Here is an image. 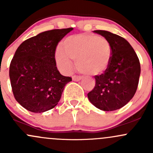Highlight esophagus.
<instances>
[{
    "mask_svg": "<svg viewBox=\"0 0 153 153\" xmlns=\"http://www.w3.org/2000/svg\"><path fill=\"white\" fill-rule=\"evenodd\" d=\"M72 81H79L81 80V77L80 76H76V75H74V76H72Z\"/></svg>",
    "mask_w": 153,
    "mask_h": 153,
    "instance_id": "1",
    "label": "esophagus"
}]
</instances>
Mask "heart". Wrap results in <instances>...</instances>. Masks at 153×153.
Listing matches in <instances>:
<instances>
[{
	"label": "heart",
	"instance_id": "b5f03b06",
	"mask_svg": "<svg viewBox=\"0 0 153 153\" xmlns=\"http://www.w3.org/2000/svg\"><path fill=\"white\" fill-rule=\"evenodd\" d=\"M61 49L55 52L58 68L64 73L72 70L75 61L77 69L88 75H101L110 65L112 50L110 43L103 37L94 34L71 35L62 42Z\"/></svg>",
	"mask_w": 153,
	"mask_h": 153
}]
</instances>
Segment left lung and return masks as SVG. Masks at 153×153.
<instances>
[{
	"label": "left lung",
	"instance_id": "8db88e82",
	"mask_svg": "<svg viewBox=\"0 0 153 153\" xmlns=\"http://www.w3.org/2000/svg\"><path fill=\"white\" fill-rule=\"evenodd\" d=\"M109 41L112 55L110 65L96 75L95 86L87 94L89 101L104 111H113L126 105L135 95L141 74L139 59L133 48L122 37L105 30H95Z\"/></svg>",
	"mask_w": 153,
	"mask_h": 153
}]
</instances>
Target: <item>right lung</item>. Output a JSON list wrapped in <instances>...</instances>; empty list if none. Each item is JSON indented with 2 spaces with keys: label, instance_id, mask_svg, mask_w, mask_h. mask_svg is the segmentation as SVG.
<instances>
[{
  "label": "right lung",
  "instance_id": "right-lung-1",
  "mask_svg": "<svg viewBox=\"0 0 153 153\" xmlns=\"http://www.w3.org/2000/svg\"><path fill=\"white\" fill-rule=\"evenodd\" d=\"M72 29L43 32L17 49L10 67L11 86L16 101L27 110L41 113L54 108L72 81L58 70L55 53L59 41Z\"/></svg>",
  "mask_w": 153,
  "mask_h": 153
}]
</instances>
